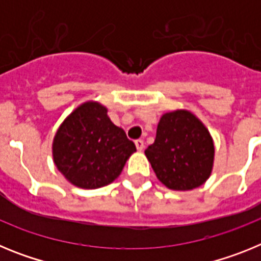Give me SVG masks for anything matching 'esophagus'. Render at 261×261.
<instances>
[{
    "instance_id": "34e87169",
    "label": "esophagus",
    "mask_w": 261,
    "mask_h": 261,
    "mask_svg": "<svg viewBox=\"0 0 261 261\" xmlns=\"http://www.w3.org/2000/svg\"><path fill=\"white\" fill-rule=\"evenodd\" d=\"M135 144H136V147H137V150H140V151L144 150L145 144H144V141H142V140H136Z\"/></svg>"
}]
</instances>
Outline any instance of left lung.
Here are the masks:
<instances>
[{
    "instance_id": "8db88e82",
    "label": "left lung",
    "mask_w": 261,
    "mask_h": 261,
    "mask_svg": "<svg viewBox=\"0 0 261 261\" xmlns=\"http://www.w3.org/2000/svg\"><path fill=\"white\" fill-rule=\"evenodd\" d=\"M159 181L174 191H190L212 174L214 145L209 130L190 111L165 114L153 144L145 150Z\"/></svg>"
}]
</instances>
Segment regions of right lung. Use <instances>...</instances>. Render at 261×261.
I'll list each match as a JSON object with an SVG mask.
<instances>
[{
  "label": "right lung",
  "mask_w": 261,
  "mask_h": 261,
  "mask_svg": "<svg viewBox=\"0 0 261 261\" xmlns=\"http://www.w3.org/2000/svg\"><path fill=\"white\" fill-rule=\"evenodd\" d=\"M136 145L107 116V108L86 102L60 125L52 145L55 165L71 184L95 190L121 174Z\"/></svg>",
  "instance_id": "obj_1"
}]
</instances>
